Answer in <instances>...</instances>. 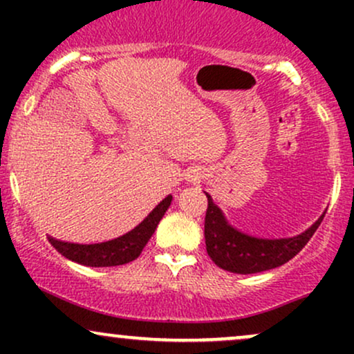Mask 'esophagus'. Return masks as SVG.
<instances>
[{
  "mask_svg": "<svg viewBox=\"0 0 354 354\" xmlns=\"http://www.w3.org/2000/svg\"><path fill=\"white\" fill-rule=\"evenodd\" d=\"M191 181H193V178H191Z\"/></svg>",
  "mask_w": 354,
  "mask_h": 354,
  "instance_id": "esophagus-1",
  "label": "esophagus"
}]
</instances>
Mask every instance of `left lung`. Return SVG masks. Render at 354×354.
I'll return each mask as SVG.
<instances>
[{
	"instance_id": "1",
	"label": "left lung",
	"mask_w": 354,
	"mask_h": 354,
	"mask_svg": "<svg viewBox=\"0 0 354 354\" xmlns=\"http://www.w3.org/2000/svg\"><path fill=\"white\" fill-rule=\"evenodd\" d=\"M208 196L205 218V241L208 256L221 270L236 274H253L273 270L290 261L310 241L324 218L321 216L303 233L290 238H256L231 226L223 211Z\"/></svg>"
}]
</instances>
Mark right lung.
I'll use <instances>...</instances> for the list:
<instances>
[{
    "instance_id": "right-lung-1",
    "label": "right lung",
    "mask_w": 354,
    "mask_h": 354,
    "mask_svg": "<svg viewBox=\"0 0 354 354\" xmlns=\"http://www.w3.org/2000/svg\"><path fill=\"white\" fill-rule=\"evenodd\" d=\"M173 196L168 194L163 201L154 206L151 213L146 216L140 225L123 236L109 239L104 243H95V245H78V243H64L58 239H50L51 245L59 251L64 258L78 263L83 266L104 268V266H120L133 261L141 254L146 243L153 236L158 223L165 216L171 205Z\"/></svg>"
}]
</instances>
